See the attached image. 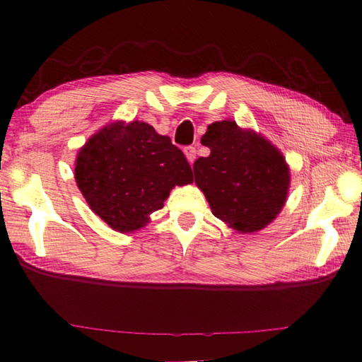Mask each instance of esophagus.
<instances>
[{
    "label": "esophagus",
    "mask_w": 362,
    "mask_h": 362,
    "mask_svg": "<svg viewBox=\"0 0 362 362\" xmlns=\"http://www.w3.org/2000/svg\"><path fill=\"white\" fill-rule=\"evenodd\" d=\"M183 153H185L188 163L193 164L194 163V158H196V148H194V146H185V148H183Z\"/></svg>",
    "instance_id": "obj_1"
}]
</instances>
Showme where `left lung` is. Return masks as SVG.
<instances>
[{
  "label": "left lung",
  "instance_id": "obj_1",
  "mask_svg": "<svg viewBox=\"0 0 362 362\" xmlns=\"http://www.w3.org/2000/svg\"><path fill=\"white\" fill-rule=\"evenodd\" d=\"M201 144L211 155L194 161V182L214 216L243 233L265 228L283 209L291 180L279 150L235 121L212 122Z\"/></svg>",
  "mask_w": 362,
  "mask_h": 362
}]
</instances>
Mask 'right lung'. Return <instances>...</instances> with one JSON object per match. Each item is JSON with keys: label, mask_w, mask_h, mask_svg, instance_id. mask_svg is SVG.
Segmentation results:
<instances>
[{"label": "right lung", "mask_w": 362, "mask_h": 362, "mask_svg": "<svg viewBox=\"0 0 362 362\" xmlns=\"http://www.w3.org/2000/svg\"><path fill=\"white\" fill-rule=\"evenodd\" d=\"M75 179L90 209L113 230L127 233L163 209L175 185L193 182L179 146L142 121L113 122L88 140Z\"/></svg>", "instance_id": "1"}]
</instances>
